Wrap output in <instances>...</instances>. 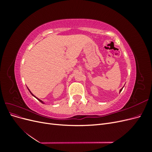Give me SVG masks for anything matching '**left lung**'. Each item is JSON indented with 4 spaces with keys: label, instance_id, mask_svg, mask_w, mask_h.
Returning a JSON list of instances; mask_svg holds the SVG:
<instances>
[{
    "label": "left lung",
    "instance_id": "1",
    "mask_svg": "<svg viewBox=\"0 0 152 152\" xmlns=\"http://www.w3.org/2000/svg\"><path fill=\"white\" fill-rule=\"evenodd\" d=\"M122 89H123V88H122V89H121V90H120V92H121V91H122Z\"/></svg>",
    "mask_w": 152,
    "mask_h": 152
}]
</instances>
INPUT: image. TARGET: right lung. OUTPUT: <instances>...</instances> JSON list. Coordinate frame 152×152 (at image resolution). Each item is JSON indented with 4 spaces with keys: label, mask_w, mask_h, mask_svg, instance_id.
Wrapping results in <instances>:
<instances>
[{
    "label": "right lung",
    "mask_w": 152,
    "mask_h": 152,
    "mask_svg": "<svg viewBox=\"0 0 152 152\" xmlns=\"http://www.w3.org/2000/svg\"><path fill=\"white\" fill-rule=\"evenodd\" d=\"M28 90H29V89H28ZM29 91H30V93H31V94H32V95H33V96H34V97H35V96H34V94H32V93H31V92H30V90H29ZM35 98H37V99H38V100H39V102H41V103H44V102H42V100H40V99H39V98H37V97H35Z\"/></svg>",
    "instance_id": "add662e5"
}]
</instances>
